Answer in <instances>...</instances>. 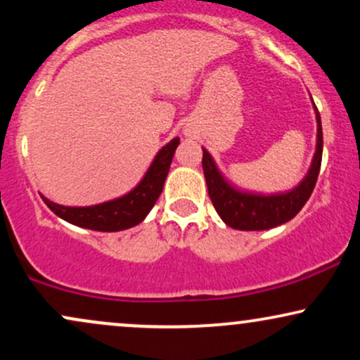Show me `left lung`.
I'll return each mask as SVG.
<instances>
[{
	"mask_svg": "<svg viewBox=\"0 0 360 360\" xmlns=\"http://www.w3.org/2000/svg\"><path fill=\"white\" fill-rule=\"evenodd\" d=\"M315 106V105H313ZM316 115V150L303 181L291 191L276 194L249 193L235 188L223 177L210 152L203 148V171L208 194L220 218L235 230H269L295 218L315 189L323 154L321 120Z\"/></svg>",
	"mask_w": 360,
	"mask_h": 360,
	"instance_id": "left-lung-1",
	"label": "left lung"
}]
</instances>
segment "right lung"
<instances>
[{"instance_id":"right-lung-1","label":"right lung","mask_w":360,"mask_h":360,"mask_svg":"<svg viewBox=\"0 0 360 360\" xmlns=\"http://www.w3.org/2000/svg\"><path fill=\"white\" fill-rule=\"evenodd\" d=\"M177 146L179 139L176 137L160 148L142 181L123 196L93 206H64L42 196L44 203L62 220L81 229L96 230V232H120V230L131 229L143 221L162 193Z\"/></svg>"}]
</instances>
